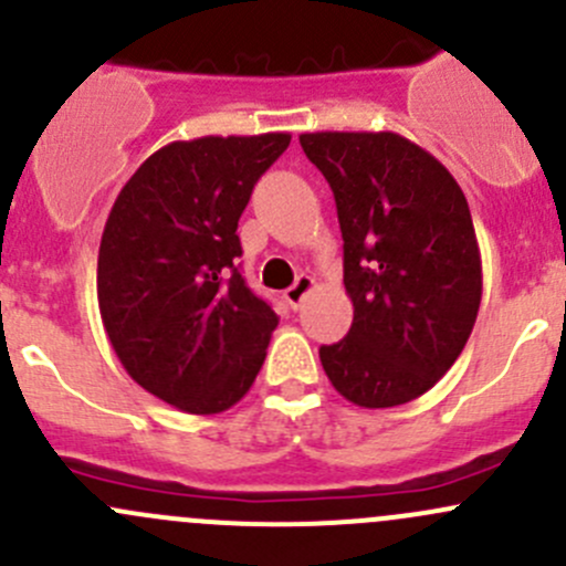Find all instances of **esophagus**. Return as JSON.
Segmentation results:
<instances>
[{
	"instance_id": "esophagus-1",
	"label": "esophagus",
	"mask_w": 566,
	"mask_h": 566,
	"mask_svg": "<svg viewBox=\"0 0 566 566\" xmlns=\"http://www.w3.org/2000/svg\"><path fill=\"white\" fill-rule=\"evenodd\" d=\"M312 290H315V279L306 276V273H301V276L295 279L293 287L284 290V301H287V304L293 306V310H298V306L304 304V298L312 293Z\"/></svg>"
}]
</instances>
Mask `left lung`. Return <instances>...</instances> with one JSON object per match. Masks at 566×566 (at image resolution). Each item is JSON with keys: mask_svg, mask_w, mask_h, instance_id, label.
Wrapping results in <instances>:
<instances>
[{"mask_svg": "<svg viewBox=\"0 0 566 566\" xmlns=\"http://www.w3.org/2000/svg\"><path fill=\"white\" fill-rule=\"evenodd\" d=\"M336 199L353 325L319 347L331 386L358 408L430 391L471 336L482 256L465 193L424 147L394 130L301 134Z\"/></svg>", "mask_w": 566, "mask_h": 566, "instance_id": "1", "label": "left lung"}]
</instances>
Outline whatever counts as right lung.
Segmentation results:
<instances>
[{
  "label": "right lung",
  "mask_w": 566,
  "mask_h": 566,
  "mask_svg": "<svg viewBox=\"0 0 566 566\" xmlns=\"http://www.w3.org/2000/svg\"><path fill=\"white\" fill-rule=\"evenodd\" d=\"M290 134L199 136L153 153L117 193L98 310L125 373L177 410L221 413L251 389L276 312L238 273L235 235Z\"/></svg>",
  "instance_id": "add662e5"
}]
</instances>
